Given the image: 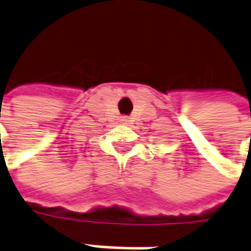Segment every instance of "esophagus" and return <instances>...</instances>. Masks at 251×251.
<instances>
[{
  "label": "esophagus",
  "instance_id": "1",
  "mask_svg": "<svg viewBox=\"0 0 251 251\" xmlns=\"http://www.w3.org/2000/svg\"><path fill=\"white\" fill-rule=\"evenodd\" d=\"M124 122H125V124H126V122H127V121H126V119H124Z\"/></svg>",
  "mask_w": 251,
  "mask_h": 251
}]
</instances>
